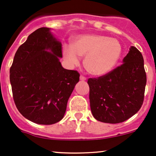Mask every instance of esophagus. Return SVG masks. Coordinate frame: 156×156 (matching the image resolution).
Segmentation results:
<instances>
[{
  "instance_id": "esophagus-1",
  "label": "esophagus",
  "mask_w": 156,
  "mask_h": 156,
  "mask_svg": "<svg viewBox=\"0 0 156 156\" xmlns=\"http://www.w3.org/2000/svg\"><path fill=\"white\" fill-rule=\"evenodd\" d=\"M80 80H87V78H86V77L83 76H80Z\"/></svg>"
}]
</instances>
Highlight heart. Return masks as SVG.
Wrapping results in <instances>:
<instances>
[{"label": "heart", "instance_id": "1", "mask_svg": "<svg viewBox=\"0 0 156 156\" xmlns=\"http://www.w3.org/2000/svg\"><path fill=\"white\" fill-rule=\"evenodd\" d=\"M63 56L69 66L78 65L80 56H85V67L94 76H103L110 72L119 61L122 46L114 38L101 34H82L73 39L72 45L63 47Z\"/></svg>", "mask_w": 156, "mask_h": 156}]
</instances>
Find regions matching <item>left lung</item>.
Segmentation results:
<instances>
[{
  "instance_id": "1",
  "label": "left lung",
  "mask_w": 156,
  "mask_h": 156,
  "mask_svg": "<svg viewBox=\"0 0 156 156\" xmlns=\"http://www.w3.org/2000/svg\"><path fill=\"white\" fill-rule=\"evenodd\" d=\"M122 62L105 76L87 81L92 115L102 122H122L143 104L147 76L142 55L131 46Z\"/></svg>"
}]
</instances>
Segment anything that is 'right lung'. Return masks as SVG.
Masks as SVG:
<instances>
[{
    "mask_svg": "<svg viewBox=\"0 0 156 156\" xmlns=\"http://www.w3.org/2000/svg\"><path fill=\"white\" fill-rule=\"evenodd\" d=\"M62 43L51 28H38L20 46L10 68L16 107L28 120L52 125L62 120L80 75L62 66Z\"/></svg>",
    "mask_w": 156,
    "mask_h": 156,
    "instance_id": "1",
    "label": "right lung"
}]
</instances>
